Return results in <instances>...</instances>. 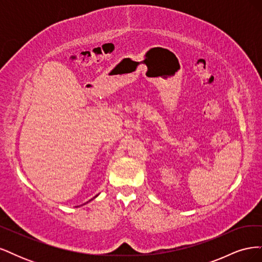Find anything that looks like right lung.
<instances>
[{
  "label": "right lung",
  "instance_id": "1",
  "mask_svg": "<svg viewBox=\"0 0 262 262\" xmlns=\"http://www.w3.org/2000/svg\"><path fill=\"white\" fill-rule=\"evenodd\" d=\"M96 196H97V195H96ZM96 196H94V198H96Z\"/></svg>",
  "mask_w": 262,
  "mask_h": 262
}]
</instances>
